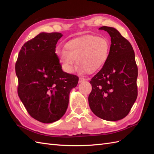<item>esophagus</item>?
Segmentation results:
<instances>
[{
  "label": "esophagus",
  "instance_id": "esophagus-1",
  "mask_svg": "<svg viewBox=\"0 0 154 154\" xmlns=\"http://www.w3.org/2000/svg\"><path fill=\"white\" fill-rule=\"evenodd\" d=\"M85 80H86V79H85V78L80 77V78H79V83H82V82H83L84 81H85Z\"/></svg>",
  "mask_w": 154,
  "mask_h": 154
}]
</instances>
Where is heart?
Listing matches in <instances>:
<instances>
[{
    "label": "heart",
    "mask_w": 154,
    "mask_h": 154,
    "mask_svg": "<svg viewBox=\"0 0 154 154\" xmlns=\"http://www.w3.org/2000/svg\"><path fill=\"white\" fill-rule=\"evenodd\" d=\"M64 49L58 50L57 53L65 71H73L76 60L82 69L87 73H93L105 63L109 56L110 44L104 38L88 35L67 42Z\"/></svg>",
    "instance_id": "b5f03b06"
}]
</instances>
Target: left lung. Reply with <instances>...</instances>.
<instances>
[{"label": "left lung", "instance_id": "8db88e82", "mask_svg": "<svg viewBox=\"0 0 154 154\" xmlns=\"http://www.w3.org/2000/svg\"><path fill=\"white\" fill-rule=\"evenodd\" d=\"M111 38L107 60L90 81L92 91L88 100L98 117L116 121L126 117L138 96V67L132 45L115 28L102 26Z\"/></svg>", "mask_w": 154, "mask_h": 154}]
</instances>
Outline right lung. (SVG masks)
Here are the masks:
<instances>
[{
  "instance_id": "1",
  "label": "right lung",
  "mask_w": 154,
  "mask_h": 154,
  "mask_svg": "<svg viewBox=\"0 0 154 154\" xmlns=\"http://www.w3.org/2000/svg\"><path fill=\"white\" fill-rule=\"evenodd\" d=\"M61 33H42L26 42L16 62L18 94L28 113L43 123L60 120L66 112L77 75L63 71L55 54Z\"/></svg>"
}]
</instances>
